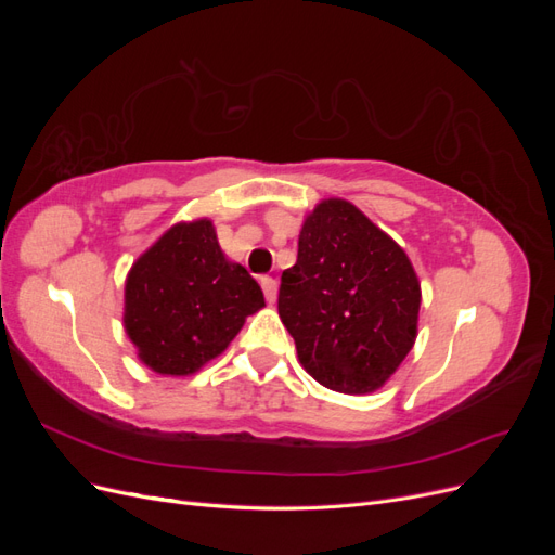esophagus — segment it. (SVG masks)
<instances>
[{"instance_id":"obj_1","label":"esophagus","mask_w":555,"mask_h":555,"mask_svg":"<svg viewBox=\"0 0 555 555\" xmlns=\"http://www.w3.org/2000/svg\"><path fill=\"white\" fill-rule=\"evenodd\" d=\"M261 289L266 294L268 304H275V300H278V280L271 278V275H263L261 278Z\"/></svg>"}]
</instances>
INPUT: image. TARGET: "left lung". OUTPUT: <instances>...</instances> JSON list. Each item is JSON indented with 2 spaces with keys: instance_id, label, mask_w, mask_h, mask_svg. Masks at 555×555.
Returning a JSON list of instances; mask_svg holds the SVG:
<instances>
[{
  "instance_id": "1",
  "label": "left lung",
  "mask_w": 555,
  "mask_h": 555,
  "mask_svg": "<svg viewBox=\"0 0 555 555\" xmlns=\"http://www.w3.org/2000/svg\"><path fill=\"white\" fill-rule=\"evenodd\" d=\"M418 306L405 249L349 201L317 204L278 296L300 365L331 391H377L410 354Z\"/></svg>"
}]
</instances>
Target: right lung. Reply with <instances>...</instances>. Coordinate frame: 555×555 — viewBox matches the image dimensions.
<instances>
[{"label":"right lung","mask_w":555,"mask_h":555,"mask_svg":"<svg viewBox=\"0 0 555 555\" xmlns=\"http://www.w3.org/2000/svg\"><path fill=\"white\" fill-rule=\"evenodd\" d=\"M263 292L224 257L210 220L180 222L145 249L125 282V331L159 375L184 377L220 357Z\"/></svg>","instance_id":"obj_1"}]
</instances>
